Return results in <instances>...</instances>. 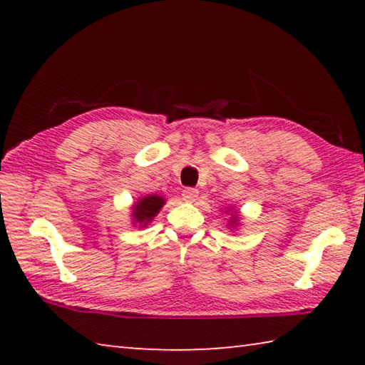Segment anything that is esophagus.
<instances>
[{"instance_id": "esophagus-1", "label": "esophagus", "mask_w": 365, "mask_h": 365, "mask_svg": "<svg viewBox=\"0 0 365 365\" xmlns=\"http://www.w3.org/2000/svg\"><path fill=\"white\" fill-rule=\"evenodd\" d=\"M182 197H183V201L193 202V201H196V197H197V190L196 188H185L182 191Z\"/></svg>"}]
</instances>
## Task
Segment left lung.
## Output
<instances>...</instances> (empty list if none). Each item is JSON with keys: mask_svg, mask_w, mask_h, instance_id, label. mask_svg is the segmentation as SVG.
I'll return each mask as SVG.
<instances>
[{"mask_svg": "<svg viewBox=\"0 0 365 365\" xmlns=\"http://www.w3.org/2000/svg\"><path fill=\"white\" fill-rule=\"evenodd\" d=\"M235 225H238V215L237 214H233L232 219H230V227H235Z\"/></svg>", "mask_w": 365, "mask_h": 365, "instance_id": "8db88e82", "label": "left lung"}]
</instances>
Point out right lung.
Returning a JSON list of instances; mask_svg holds the SVG:
<instances>
[{
  "label": "right lung",
  "mask_w": 365,
  "mask_h": 365,
  "mask_svg": "<svg viewBox=\"0 0 365 365\" xmlns=\"http://www.w3.org/2000/svg\"><path fill=\"white\" fill-rule=\"evenodd\" d=\"M164 205H165V200L159 195H148L145 197H140L132 207L133 224H138L140 227H146L148 222H151L153 217H156V214H159L160 207Z\"/></svg>",
  "instance_id": "add662e5"
}]
</instances>
